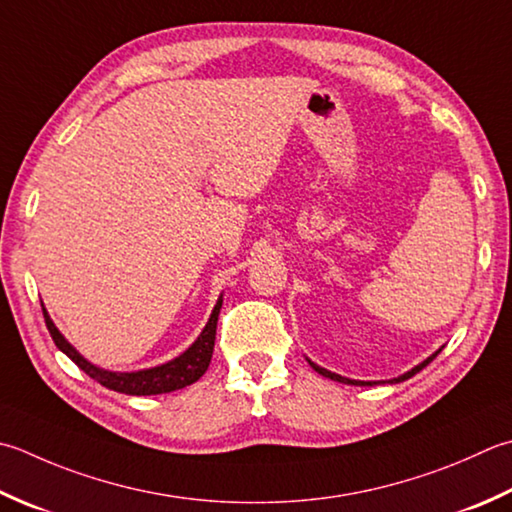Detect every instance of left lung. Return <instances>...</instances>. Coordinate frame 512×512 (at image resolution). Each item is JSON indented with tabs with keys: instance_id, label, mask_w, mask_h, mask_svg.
I'll list each match as a JSON object with an SVG mask.
<instances>
[{
	"instance_id": "1",
	"label": "left lung",
	"mask_w": 512,
	"mask_h": 512,
	"mask_svg": "<svg viewBox=\"0 0 512 512\" xmlns=\"http://www.w3.org/2000/svg\"><path fill=\"white\" fill-rule=\"evenodd\" d=\"M439 353H442V350H437V353L435 355H430L428 359H424V362L422 364H419V366H415L413 370H408V373H404L402 377H397V379H390V382H404V379H408V377H413L415 373H419V370H422V368H426L430 362H433V359L439 355ZM308 364L310 366H313L315 370H317V373L319 375H324V377H328V379H333V382H342V384H350V386H373V384H377V382H357V379H346V377H342V375H335V373H330V370H326V368H322V366H317V364H313V362H310V359H308Z\"/></svg>"
}]
</instances>
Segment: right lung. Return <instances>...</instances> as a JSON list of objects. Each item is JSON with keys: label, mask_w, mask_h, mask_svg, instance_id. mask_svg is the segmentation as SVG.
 Instances as JSON below:
<instances>
[{"label": "right lung", "mask_w": 512, "mask_h": 512, "mask_svg": "<svg viewBox=\"0 0 512 512\" xmlns=\"http://www.w3.org/2000/svg\"><path fill=\"white\" fill-rule=\"evenodd\" d=\"M219 308H222V299H219L217 306L213 308V315H210L202 335L197 337V342L190 346L184 355H179L173 359V362L162 364V366L137 370V373H110V370H102L86 362V359L66 342L64 335L55 328V324L50 322L46 308L42 310H44L48 333L53 337L55 346L73 359V362L82 368L88 377H93L95 382L126 395H162V393H173V390L195 384L197 379L208 370L210 357H213V348H215Z\"/></svg>", "instance_id": "add662e5"}]
</instances>
